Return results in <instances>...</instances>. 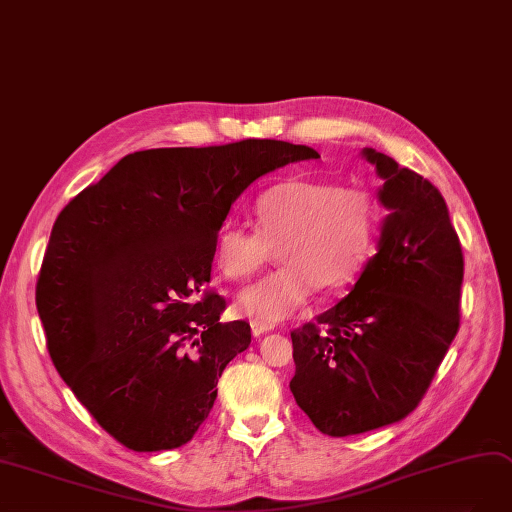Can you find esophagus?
<instances>
[{
    "label": "esophagus",
    "mask_w": 512,
    "mask_h": 512,
    "mask_svg": "<svg viewBox=\"0 0 512 512\" xmlns=\"http://www.w3.org/2000/svg\"><path fill=\"white\" fill-rule=\"evenodd\" d=\"M270 331H274V325H268V323H257V320H253V323H251V333H253L255 337H261L263 333H270Z\"/></svg>",
    "instance_id": "esophagus-1"
}]
</instances>
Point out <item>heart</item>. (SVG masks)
<instances>
[{
	"label": "heart",
	"instance_id": "1",
	"mask_svg": "<svg viewBox=\"0 0 512 512\" xmlns=\"http://www.w3.org/2000/svg\"><path fill=\"white\" fill-rule=\"evenodd\" d=\"M257 230L225 223L215 236L219 270L232 280L251 278L280 244V270L236 297V310L257 323H278L316 293L346 289L375 251L380 206L365 187L327 179H289L255 204Z\"/></svg>",
	"mask_w": 512,
	"mask_h": 512
}]
</instances>
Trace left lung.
<instances>
[{
  "instance_id": "8db88e82",
  "label": "left lung",
  "mask_w": 512,
  "mask_h": 512,
  "mask_svg": "<svg viewBox=\"0 0 512 512\" xmlns=\"http://www.w3.org/2000/svg\"><path fill=\"white\" fill-rule=\"evenodd\" d=\"M361 156L384 181L377 253L342 301L291 333L289 388L329 437L407 418L460 327L464 257L441 192L382 151Z\"/></svg>"
}]
</instances>
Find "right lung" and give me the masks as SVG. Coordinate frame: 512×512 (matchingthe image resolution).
Here are the masks:
<instances>
[{
	"label": "right lung",
	"mask_w": 512,
	"mask_h": 512,
	"mask_svg": "<svg viewBox=\"0 0 512 512\" xmlns=\"http://www.w3.org/2000/svg\"><path fill=\"white\" fill-rule=\"evenodd\" d=\"M318 151L272 139L147 149L122 158L56 217L35 304L56 371L94 420L132 451L192 441L217 382L251 344L219 323L215 236L259 177Z\"/></svg>",
	"instance_id": "obj_1"
}]
</instances>
